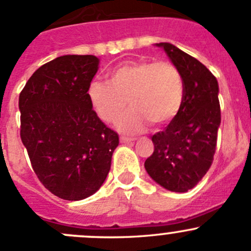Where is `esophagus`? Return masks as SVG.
Instances as JSON below:
<instances>
[{"mask_svg": "<svg viewBox=\"0 0 251 251\" xmlns=\"http://www.w3.org/2000/svg\"><path fill=\"white\" fill-rule=\"evenodd\" d=\"M135 140L133 138H130V137H124V136H121L120 137V142L121 143H131V142H133Z\"/></svg>", "mask_w": 251, "mask_h": 251, "instance_id": "34e87169", "label": "esophagus"}]
</instances>
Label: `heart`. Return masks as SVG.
<instances>
[{"instance_id":"obj_1","label":"heart","mask_w":251,"mask_h":251,"mask_svg":"<svg viewBox=\"0 0 251 251\" xmlns=\"http://www.w3.org/2000/svg\"><path fill=\"white\" fill-rule=\"evenodd\" d=\"M108 76V81H91L88 100L105 123H114L128 102L132 108L118 121L119 130L125 133L141 132L148 121L164 125L176 118L183 104V77L169 62H127Z\"/></svg>"}]
</instances>
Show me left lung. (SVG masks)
<instances>
[{
  "label": "left lung",
  "instance_id": "obj_1",
  "mask_svg": "<svg viewBox=\"0 0 251 251\" xmlns=\"http://www.w3.org/2000/svg\"><path fill=\"white\" fill-rule=\"evenodd\" d=\"M164 48L184 82V100L176 118L151 136L154 151L144 163L158 184L184 193L199 183L211 166L221 124L219 83L198 59L169 42Z\"/></svg>",
  "mask_w": 251,
  "mask_h": 251
}]
</instances>
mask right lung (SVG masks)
<instances>
[{
    "label": "right lung",
    "mask_w": 251,
    "mask_h": 251,
    "mask_svg": "<svg viewBox=\"0 0 251 251\" xmlns=\"http://www.w3.org/2000/svg\"><path fill=\"white\" fill-rule=\"evenodd\" d=\"M96 55L67 54L40 67L19 96L20 138L41 183L59 198L81 201L107 178L119 146L87 97Z\"/></svg>",
    "instance_id": "obj_1"
}]
</instances>
